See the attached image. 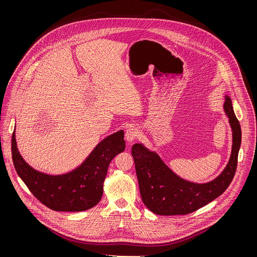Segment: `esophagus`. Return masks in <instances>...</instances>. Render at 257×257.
Wrapping results in <instances>:
<instances>
[{
	"label": "esophagus",
	"mask_w": 257,
	"mask_h": 257,
	"mask_svg": "<svg viewBox=\"0 0 257 257\" xmlns=\"http://www.w3.org/2000/svg\"><path fill=\"white\" fill-rule=\"evenodd\" d=\"M140 134V130L136 126H130L125 133V139L127 140L128 143H132L134 140H136Z\"/></svg>",
	"instance_id": "34e87169"
}]
</instances>
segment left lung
Listing matches in <instances>:
<instances>
[{
  "label": "left lung",
  "mask_w": 257,
  "mask_h": 257,
  "mask_svg": "<svg viewBox=\"0 0 257 257\" xmlns=\"http://www.w3.org/2000/svg\"><path fill=\"white\" fill-rule=\"evenodd\" d=\"M223 109L232 129V151L225 169L211 182L186 181L171 171L155 152L141 144L132 147L141 196L151 212L166 216L187 215L205 206L228 188L237 169L242 132L228 96L225 97Z\"/></svg>",
  "instance_id": "1"
}]
</instances>
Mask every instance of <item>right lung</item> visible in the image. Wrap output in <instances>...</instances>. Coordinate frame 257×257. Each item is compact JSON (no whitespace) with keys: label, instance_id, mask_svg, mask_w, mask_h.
Segmentation results:
<instances>
[{"label":"right lung","instance_id":"right-lung-1","mask_svg":"<svg viewBox=\"0 0 257 257\" xmlns=\"http://www.w3.org/2000/svg\"><path fill=\"white\" fill-rule=\"evenodd\" d=\"M120 130L104 139L76 170L48 175L31 168L18 152L15 132L12 139L13 165L31 193L54 211L80 212L95 206L103 195V183L110 161L125 149Z\"/></svg>","mask_w":257,"mask_h":257}]
</instances>
